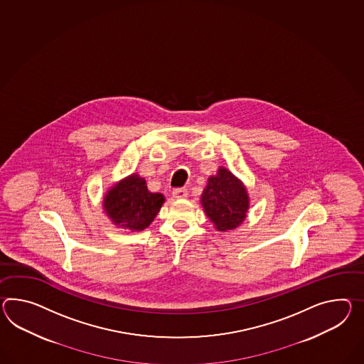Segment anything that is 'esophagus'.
<instances>
[{"label": "esophagus", "mask_w": 364, "mask_h": 364, "mask_svg": "<svg viewBox=\"0 0 364 364\" xmlns=\"http://www.w3.org/2000/svg\"><path fill=\"white\" fill-rule=\"evenodd\" d=\"M172 196L176 200H183V198L188 197V191H186V188H178V189H173Z\"/></svg>", "instance_id": "obj_1"}]
</instances>
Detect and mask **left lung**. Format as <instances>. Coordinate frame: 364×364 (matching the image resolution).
Returning a JSON list of instances; mask_svg holds the SVG:
<instances>
[{"mask_svg":"<svg viewBox=\"0 0 364 364\" xmlns=\"http://www.w3.org/2000/svg\"><path fill=\"white\" fill-rule=\"evenodd\" d=\"M200 201L214 228L223 232L240 226L250 209L247 188L225 167H220L217 175L208 178Z\"/></svg>","mask_w":364,"mask_h":364,"instance_id":"1","label":"left lung"}]
</instances>
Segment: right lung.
Instances as JSON below:
<instances>
[{
    "label": "right lung",
    "instance_id": "obj_1",
    "mask_svg": "<svg viewBox=\"0 0 364 364\" xmlns=\"http://www.w3.org/2000/svg\"><path fill=\"white\" fill-rule=\"evenodd\" d=\"M164 201L161 193L149 191L144 178L132 173L107 189L102 208L117 228L142 231L155 220Z\"/></svg>",
    "mask_w": 364,
    "mask_h": 364
}]
</instances>
